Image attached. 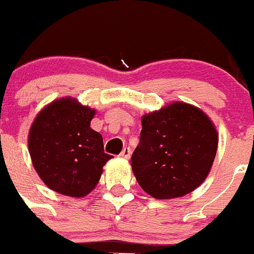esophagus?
<instances>
[{
	"instance_id": "34e87169",
	"label": "esophagus",
	"mask_w": 254,
	"mask_h": 254,
	"mask_svg": "<svg viewBox=\"0 0 254 254\" xmlns=\"http://www.w3.org/2000/svg\"><path fill=\"white\" fill-rule=\"evenodd\" d=\"M130 156H131V150L129 147H125L123 148V151L120 152V157L125 158V160H129Z\"/></svg>"
}]
</instances>
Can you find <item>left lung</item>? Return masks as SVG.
Returning a JSON list of instances; mask_svg holds the SVG:
<instances>
[{
    "label": "left lung",
    "instance_id": "8db88e82",
    "mask_svg": "<svg viewBox=\"0 0 254 254\" xmlns=\"http://www.w3.org/2000/svg\"><path fill=\"white\" fill-rule=\"evenodd\" d=\"M131 167L140 187L155 199L181 198L209 176L219 143L212 120L198 107L173 102L143 114Z\"/></svg>",
    "mask_w": 254,
    "mask_h": 254
}]
</instances>
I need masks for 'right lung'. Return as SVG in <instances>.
<instances>
[{"label":"right lung","mask_w":254,"mask_h":254,"mask_svg":"<svg viewBox=\"0 0 254 254\" xmlns=\"http://www.w3.org/2000/svg\"><path fill=\"white\" fill-rule=\"evenodd\" d=\"M96 109L72 97L59 98L35 117L28 135V150L38 176L51 190L82 198L96 188L103 166V137L91 127Z\"/></svg>","instance_id":"1"}]
</instances>
